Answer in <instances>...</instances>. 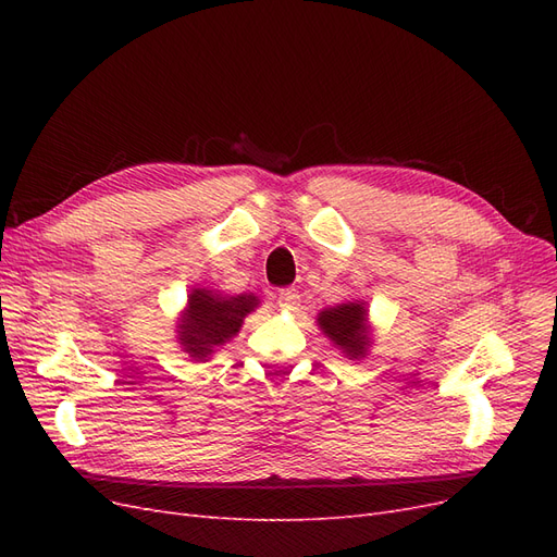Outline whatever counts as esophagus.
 <instances>
[{
    "mask_svg": "<svg viewBox=\"0 0 557 557\" xmlns=\"http://www.w3.org/2000/svg\"><path fill=\"white\" fill-rule=\"evenodd\" d=\"M301 305V297L295 288H285L278 293V307L285 311H297Z\"/></svg>",
    "mask_w": 557,
    "mask_h": 557,
    "instance_id": "esophagus-1",
    "label": "esophagus"
}]
</instances>
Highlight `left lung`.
<instances>
[{
  "label": "left lung",
  "mask_w": 557,
  "mask_h": 557,
  "mask_svg": "<svg viewBox=\"0 0 557 557\" xmlns=\"http://www.w3.org/2000/svg\"><path fill=\"white\" fill-rule=\"evenodd\" d=\"M364 318V307L358 305V301H348V305L325 309L318 315V323L320 330H323L336 346L344 348L346 356L360 358L364 356V348L369 346Z\"/></svg>",
  "instance_id": "8db88e82"
}]
</instances>
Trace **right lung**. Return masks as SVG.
<instances>
[{"instance_id": "obj_1", "label": "right lung", "mask_w": 557, "mask_h": 557, "mask_svg": "<svg viewBox=\"0 0 557 557\" xmlns=\"http://www.w3.org/2000/svg\"><path fill=\"white\" fill-rule=\"evenodd\" d=\"M258 307L256 295L221 297L211 290H195L188 313L181 320L178 339L190 358H209L215 346H223L239 332L246 313Z\"/></svg>"}]
</instances>
